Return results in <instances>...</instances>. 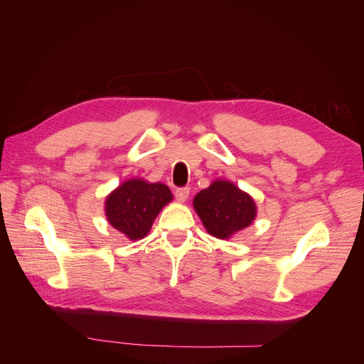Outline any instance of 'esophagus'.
I'll list each match as a JSON object with an SVG mask.
<instances>
[{"label":"esophagus","instance_id":"34e87169","mask_svg":"<svg viewBox=\"0 0 364 364\" xmlns=\"http://www.w3.org/2000/svg\"><path fill=\"white\" fill-rule=\"evenodd\" d=\"M174 196L176 199H178V202H185L186 199H188L190 196V188H186V186H182V188H178L174 191Z\"/></svg>","mask_w":364,"mask_h":364}]
</instances>
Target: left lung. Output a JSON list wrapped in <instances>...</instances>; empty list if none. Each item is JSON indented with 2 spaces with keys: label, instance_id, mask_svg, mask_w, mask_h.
I'll use <instances>...</instances> for the list:
<instances>
[{
  "label": "left lung",
  "instance_id": "1",
  "mask_svg": "<svg viewBox=\"0 0 364 364\" xmlns=\"http://www.w3.org/2000/svg\"><path fill=\"white\" fill-rule=\"evenodd\" d=\"M194 209L208 234L226 240L252 225L257 206L252 197L229 181H215L194 197Z\"/></svg>",
  "mask_w": 364,
  "mask_h": 364
}]
</instances>
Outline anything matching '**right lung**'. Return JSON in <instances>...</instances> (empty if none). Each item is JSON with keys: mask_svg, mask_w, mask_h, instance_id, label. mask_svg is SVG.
Listing matches in <instances>:
<instances>
[{"mask_svg": "<svg viewBox=\"0 0 364 364\" xmlns=\"http://www.w3.org/2000/svg\"><path fill=\"white\" fill-rule=\"evenodd\" d=\"M171 199L173 194L167 185L130 179L107 196L106 218L127 238H144L161 209Z\"/></svg>", "mask_w": 364, "mask_h": 364, "instance_id": "obj_1", "label": "right lung"}]
</instances>
